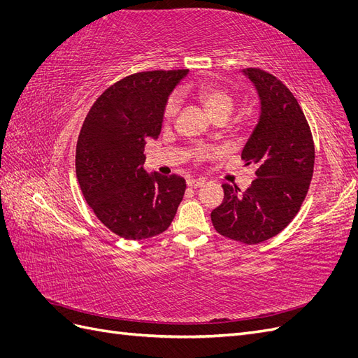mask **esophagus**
I'll list each match as a JSON object with an SVG mask.
<instances>
[{"instance_id":"1","label":"esophagus","mask_w":358,"mask_h":358,"mask_svg":"<svg viewBox=\"0 0 358 358\" xmlns=\"http://www.w3.org/2000/svg\"><path fill=\"white\" fill-rule=\"evenodd\" d=\"M203 183H204V179H188L187 180L188 188H200V187H203Z\"/></svg>"}]
</instances>
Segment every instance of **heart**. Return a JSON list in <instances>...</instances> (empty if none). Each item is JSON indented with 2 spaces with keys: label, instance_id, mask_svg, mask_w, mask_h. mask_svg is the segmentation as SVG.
<instances>
[{
  "label": "heart",
  "instance_id": "b5f03b06",
  "mask_svg": "<svg viewBox=\"0 0 358 358\" xmlns=\"http://www.w3.org/2000/svg\"><path fill=\"white\" fill-rule=\"evenodd\" d=\"M194 96L203 104V107L208 113L215 119V121H220V119L229 117L236 106V100L230 91H227L222 86L218 85H200L194 90ZM178 99L176 96H170L169 101L164 107V117L170 119L178 110Z\"/></svg>",
  "mask_w": 358,
  "mask_h": 358
}]
</instances>
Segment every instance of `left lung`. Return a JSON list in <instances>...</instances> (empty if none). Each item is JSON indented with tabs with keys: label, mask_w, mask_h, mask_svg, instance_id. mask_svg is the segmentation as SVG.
<instances>
[{
	"label": "left lung",
	"mask_w": 358,
	"mask_h": 358,
	"mask_svg": "<svg viewBox=\"0 0 358 358\" xmlns=\"http://www.w3.org/2000/svg\"><path fill=\"white\" fill-rule=\"evenodd\" d=\"M262 103L258 124L242 150L257 179L241 191L224 183V200L210 213L220 234L255 245L282 231L305 200L315 162L309 124L296 96L273 74L245 69Z\"/></svg>",
	"instance_id": "obj_1"
}]
</instances>
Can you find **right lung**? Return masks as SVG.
<instances>
[{"instance_id": "right-lung-1", "label": "right lung", "mask_w": 358, "mask_h": 358, "mask_svg": "<svg viewBox=\"0 0 358 358\" xmlns=\"http://www.w3.org/2000/svg\"><path fill=\"white\" fill-rule=\"evenodd\" d=\"M188 70L142 71L109 86L85 117L76 146L83 197L107 229L128 241L166 231L185 179L148 175L146 140L158 138L169 95Z\"/></svg>"}]
</instances>
